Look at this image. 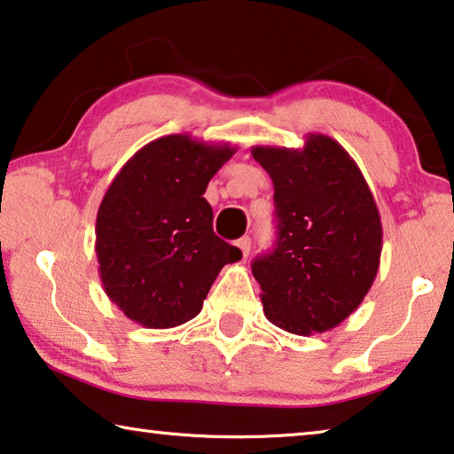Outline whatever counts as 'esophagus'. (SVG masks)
<instances>
[{
    "mask_svg": "<svg viewBox=\"0 0 454 454\" xmlns=\"http://www.w3.org/2000/svg\"><path fill=\"white\" fill-rule=\"evenodd\" d=\"M236 247L240 248V253H242V256L247 258L248 256V253H250V236H242V239L236 242Z\"/></svg>",
    "mask_w": 454,
    "mask_h": 454,
    "instance_id": "obj_1",
    "label": "esophagus"
}]
</instances>
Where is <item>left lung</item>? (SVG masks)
Here are the masks:
<instances>
[{
  "label": "left lung",
  "mask_w": 454,
  "mask_h": 454,
  "mask_svg": "<svg viewBox=\"0 0 454 454\" xmlns=\"http://www.w3.org/2000/svg\"><path fill=\"white\" fill-rule=\"evenodd\" d=\"M253 157L275 185V248L253 262L262 311L289 333H325L362 305L378 275L376 200L327 135L309 133L303 149L256 145Z\"/></svg>",
  "instance_id": "left-lung-1"
}]
</instances>
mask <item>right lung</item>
I'll return each mask as SVG.
<instances>
[{"label": "right lung", "mask_w": 454, "mask_h": 454, "mask_svg": "<svg viewBox=\"0 0 454 454\" xmlns=\"http://www.w3.org/2000/svg\"><path fill=\"white\" fill-rule=\"evenodd\" d=\"M236 153L230 143L165 135L129 160L97 214L103 289L129 319L169 329L196 317L222 266L242 253L214 234L204 193Z\"/></svg>", "instance_id": "right-lung-1"}]
</instances>
